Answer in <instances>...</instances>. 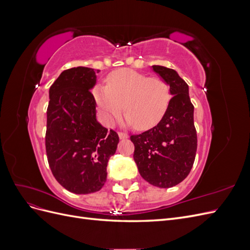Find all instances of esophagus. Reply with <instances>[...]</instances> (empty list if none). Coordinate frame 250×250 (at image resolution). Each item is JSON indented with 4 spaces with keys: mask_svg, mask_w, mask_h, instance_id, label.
Wrapping results in <instances>:
<instances>
[{
    "mask_svg": "<svg viewBox=\"0 0 250 250\" xmlns=\"http://www.w3.org/2000/svg\"><path fill=\"white\" fill-rule=\"evenodd\" d=\"M119 134V138L121 140H125V139H128V134L127 133H124V132H118Z\"/></svg>",
    "mask_w": 250,
    "mask_h": 250,
    "instance_id": "obj_1",
    "label": "esophagus"
}]
</instances>
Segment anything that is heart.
I'll return each mask as SVG.
<instances>
[{
	"mask_svg": "<svg viewBox=\"0 0 250 250\" xmlns=\"http://www.w3.org/2000/svg\"><path fill=\"white\" fill-rule=\"evenodd\" d=\"M94 96L108 125L120 119L124 107L126 124L142 130L158 124L171 100L170 87L163 79L127 69L111 73L106 85H98Z\"/></svg>",
	"mask_w": 250,
	"mask_h": 250,
	"instance_id": "b5f03b06",
	"label": "heart"
}]
</instances>
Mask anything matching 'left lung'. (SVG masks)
Returning a JSON list of instances; mask_svg holds the SVG:
<instances>
[{
  "mask_svg": "<svg viewBox=\"0 0 250 250\" xmlns=\"http://www.w3.org/2000/svg\"><path fill=\"white\" fill-rule=\"evenodd\" d=\"M152 69L170 86L173 97L160 123L130 137L134 145L133 160L141 176L150 185L171 188L188 175L195 161L197 133L194 106L188 86L176 71L162 65H152Z\"/></svg>",
  "mask_w": 250,
  "mask_h": 250,
  "instance_id": "8db88e82",
  "label": "left lung"
}]
</instances>
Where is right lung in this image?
<instances>
[{
    "instance_id": "1",
    "label": "right lung",
    "mask_w": 250,
    "mask_h": 250,
    "mask_svg": "<svg viewBox=\"0 0 250 250\" xmlns=\"http://www.w3.org/2000/svg\"><path fill=\"white\" fill-rule=\"evenodd\" d=\"M94 69L65 70L49 90L46 151L55 179L67 191L90 194L106 181L109 157L116 153L119 135L96 118L90 93L97 76Z\"/></svg>"
}]
</instances>
